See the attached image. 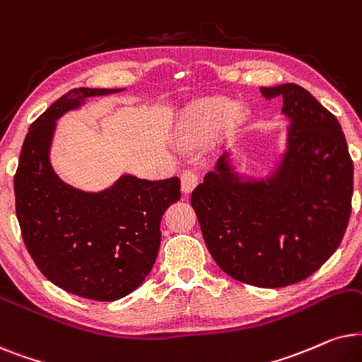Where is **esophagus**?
I'll return each instance as SVG.
<instances>
[{"label":"esophagus","mask_w":362,"mask_h":362,"mask_svg":"<svg viewBox=\"0 0 362 362\" xmlns=\"http://www.w3.org/2000/svg\"><path fill=\"white\" fill-rule=\"evenodd\" d=\"M197 184H199V173L194 168H187V170L182 172V192L184 194H190Z\"/></svg>","instance_id":"1"}]
</instances>
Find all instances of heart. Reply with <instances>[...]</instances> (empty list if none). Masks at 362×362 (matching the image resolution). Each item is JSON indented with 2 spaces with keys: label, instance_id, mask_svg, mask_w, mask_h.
I'll use <instances>...</instances> for the list:
<instances>
[{
  "label": "heart",
  "instance_id": "b5f03b06",
  "mask_svg": "<svg viewBox=\"0 0 362 362\" xmlns=\"http://www.w3.org/2000/svg\"><path fill=\"white\" fill-rule=\"evenodd\" d=\"M237 107L228 99L211 98L199 100L192 107H189L184 119V134L185 139L190 142H200L210 137L211 134L230 119H240V112H235Z\"/></svg>",
  "mask_w": 362,
  "mask_h": 362
}]
</instances>
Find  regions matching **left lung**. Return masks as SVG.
I'll return each mask as SVG.
<instances>
[{"label":"left lung","instance_id":"obj_1","mask_svg":"<svg viewBox=\"0 0 362 362\" xmlns=\"http://www.w3.org/2000/svg\"><path fill=\"white\" fill-rule=\"evenodd\" d=\"M281 98L288 147L267 180L243 182L225 153L190 202L206 248L237 281L295 285L339 247L351 216L353 160L338 119L298 84L262 88Z\"/></svg>","mask_w":362,"mask_h":362}]
</instances>
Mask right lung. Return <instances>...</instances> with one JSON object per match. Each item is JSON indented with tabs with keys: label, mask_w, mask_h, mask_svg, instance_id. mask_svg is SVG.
Wrapping results in <instances>:
<instances>
[{
	"label": "right lung",
	"mask_w": 362,
	"mask_h": 362,
	"mask_svg": "<svg viewBox=\"0 0 362 362\" xmlns=\"http://www.w3.org/2000/svg\"><path fill=\"white\" fill-rule=\"evenodd\" d=\"M122 89H71L31 124L23 142L14 197L19 228L40 272L61 290L94 301L127 296L151 273L160 247V220L180 200V178L122 175L89 194L52 170L56 120L88 98Z\"/></svg>",
	"instance_id": "add662e5"
}]
</instances>
